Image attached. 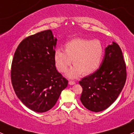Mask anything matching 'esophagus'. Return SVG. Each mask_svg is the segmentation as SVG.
<instances>
[{
    "mask_svg": "<svg viewBox=\"0 0 134 134\" xmlns=\"http://www.w3.org/2000/svg\"><path fill=\"white\" fill-rule=\"evenodd\" d=\"M75 82H73V81H69V84L70 86H72V85L75 84Z\"/></svg>",
    "mask_w": 134,
    "mask_h": 134,
    "instance_id": "obj_1",
    "label": "esophagus"
}]
</instances>
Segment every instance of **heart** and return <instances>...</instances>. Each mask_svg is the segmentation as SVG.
Wrapping results in <instances>:
<instances>
[{
  "instance_id": "b5f03b06",
  "label": "heart",
  "mask_w": 134,
  "mask_h": 134,
  "mask_svg": "<svg viewBox=\"0 0 134 134\" xmlns=\"http://www.w3.org/2000/svg\"><path fill=\"white\" fill-rule=\"evenodd\" d=\"M104 54V48L100 40L75 38L66 43L65 51L56 48L54 60L60 72L67 71L73 62L75 65L66 72V76L74 79L82 73L90 75L97 71L100 66Z\"/></svg>"
}]
</instances>
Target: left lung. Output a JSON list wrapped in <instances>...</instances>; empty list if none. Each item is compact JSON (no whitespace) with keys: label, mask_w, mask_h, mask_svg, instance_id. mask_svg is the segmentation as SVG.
Segmentation results:
<instances>
[{"label":"left lung","mask_w":134,"mask_h":134,"mask_svg":"<svg viewBox=\"0 0 134 134\" xmlns=\"http://www.w3.org/2000/svg\"><path fill=\"white\" fill-rule=\"evenodd\" d=\"M126 80V64L118 44L112 42L105 48L99 69L80 81L83 91L82 104L87 109L99 112L107 109L122 91Z\"/></svg>","instance_id":"left-lung-1"}]
</instances>
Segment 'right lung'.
<instances>
[{
	"label": "right lung",
	"instance_id": "right-lung-1",
	"mask_svg": "<svg viewBox=\"0 0 134 134\" xmlns=\"http://www.w3.org/2000/svg\"><path fill=\"white\" fill-rule=\"evenodd\" d=\"M56 43L52 31L47 30L23 40L14 54L11 71L13 90L34 111L51 109L68 84L55 66Z\"/></svg>",
	"mask_w": 134,
	"mask_h": 134
}]
</instances>
